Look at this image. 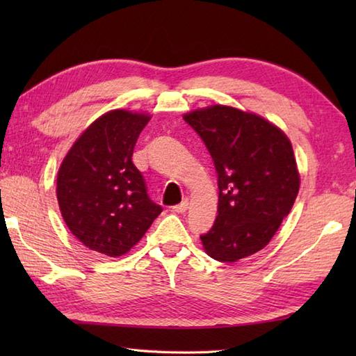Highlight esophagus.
<instances>
[{"instance_id": "34e87169", "label": "esophagus", "mask_w": 356, "mask_h": 356, "mask_svg": "<svg viewBox=\"0 0 356 356\" xmlns=\"http://www.w3.org/2000/svg\"><path fill=\"white\" fill-rule=\"evenodd\" d=\"M174 213H179V214H184L185 211L188 209V200H184L182 203H179V205H174L172 208H171Z\"/></svg>"}]
</instances>
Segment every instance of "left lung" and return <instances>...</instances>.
Returning a JSON list of instances; mask_svg holds the SVG:
<instances>
[{
	"label": "left lung",
	"instance_id": "8db88e82",
	"mask_svg": "<svg viewBox=\"0 0 356 356\" xmlns=\"http://www.w3.org/2000/svg\"><path fill=\"white\" fill-rule=\"evenodd\" d=\"M184 119L205 143L217 172V217L200 236L207 254L232 263L259 252L298 194L289 139L266 119L226 105L186 113Z\"/></svg>",
	"mask_w": 356,
	"mask_h": 356
}]
</instances>
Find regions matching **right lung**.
Instances as JSON below:
<instances>
[{
	"instance_id": "obj_1",
	"label": "right lung",
	"mask_w": 356,
	"mask_h": 356,
	"mask_svg": "<svg viewBox=\"0 0 356 356\" xmlns=\"http://www.w3.org/2000/svg\"><path fill=\"white\" fill-rule=\"evenodd\" d=\"M148 120L147 115L127 110L105 113L73 143L58 171L64 222L92 251L124 255L162 213L131 161Z\"/></svg>"
}]
</instances>
